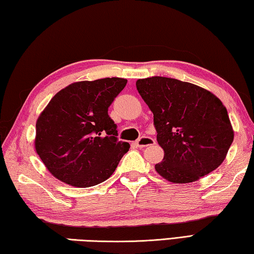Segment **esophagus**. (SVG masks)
Returning <instances> with one entry per match:
<instances>
[{
	"label": "esophagus",
	"mask_w": 254,
	"mask_h": 254,
	"mask_svg": "<svg viewBox=\"0 0 254 254\" xmlns=\"http://www.w3.org/2000/svg\"><path fill=\"white\" fill-rule=\"evenodd\" d=\"M155 144H156L155 139H153L152 137H147V136L140 137V138L136 141V145L140 148L147 147V146H152V145H155Z\"/></svg>",
	"instance_id": "obj_1"
}]
</instances>
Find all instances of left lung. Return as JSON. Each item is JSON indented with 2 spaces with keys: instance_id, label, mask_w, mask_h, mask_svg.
Returning <instances> with one entry per match:
<instances>
[{
  "instance_id": "8db88e82",
  "label": "left lung",
  "mask_w": 254,
  "mask_h": 254,
  "mask_svg": "<svg viewBox=\"0 0 254 254\" xmlns=\"http://www.w3.org/2000/svg\"><path fill=\"white\" fill-rule=\"evenodd\" d=\"M136 87L152 110L164 158L155 165L174 184L196 182L216 170L234 138L228 110L211 91L166 77L138 79Z\"/></svg>"
}]
</instances>
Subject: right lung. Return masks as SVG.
Returning a JSON list of instances; mask_svg holds the SVG:
<instances>
[{
  "label": "right lung",
  "instance_id": "obj_1",
  "mask_svg": "<svg viewBox=\"0 0 254 254\" xmlns=\"http://www.w3.org/2000/svg\"><path fill=\"white\" fill-rule=\"evenodd\" d=\"M126 83L116 77L73 82L49 101L35 124L34 147L57 180L90 188L113 175L130 145L117 140L108 107Z\"/></svg>",
  "mask_w": 254,
  "mask_h": 254
}]
</instances>
